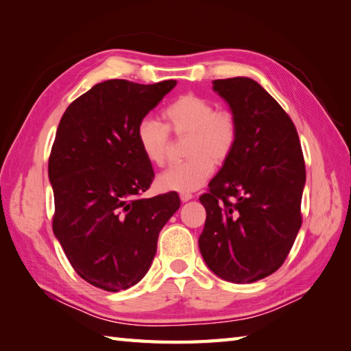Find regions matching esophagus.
<instances>
[{
  "label": "esophagus",
  "instance_id": "obj_1",
  "mask_svg": "<svg viewBox=\"0 0 351 351\" xmlns=\"http://www.w3.org/2000/svg\"><path fill=\"white\" fill-rule=\"evenodd\" d=\"M180 198H181L182 203H186V201H189V199H192V198H193V195H192V193H189V192H182V193H180Z\"/></svg>",
  "mask_w": 351,
  "mask_h": 351
}]
</instances>
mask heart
Segmentation results:
<instances>
[{"instance_id": "obj_1", "label": "heart", "mask_w": 351, "mask_h": 351, "mask_svg": "<svg viewBox=\"0 0 351 351\" xmlns=\"http://www.w3.org/2000/svg\"><path fill=\"white\" fill-rule=\"evenodd\" d=\"M164 123L145 117L136 127V142L145 159L162 165L167 159L170 134L186 139L189 159L171 164L158 176L159 189L167 192H192L209 180L215 164L234 153L240 138L239 119L229 110L215 108L212 100L184 94L162 111Z\"/></svg>"}]
</instances>
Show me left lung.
Wrapping results in <instances>:
<instances>
[{"label": "left lung", "mask_w": 351, "mask_h": 351, "mask_svg": "<svg viewBox=\"0 0 351 351\" xmlns=\"http://www.w3.org/2000/svg\"><path fill=\"white\" fill-rule=\"evenodd\" d=\"M239 119L234 153L199 197L206 209L199 251L218 277L252 283L287 260L302 226L305 159L277 100L247 77L213 80Z\"/></svg>", "instance_id": "left-lung-1"}]
</instances>
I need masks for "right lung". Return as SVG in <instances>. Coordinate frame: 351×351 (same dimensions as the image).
Instances as JSON below:
<instances>
[{
	"label": "right lung",
	"mask_w": 351,
	"mask_h": 351,
	"mask_svg": "<svg viewBox=\"0 0 351 351\" xmlns=\"http://www.w3.org/2000/svg\"><path fill=\"white\" fill-rule=\"evenodd\" d=\"M176 80L112 79L71 104L52 144V229L71 266L93 287L117 293L150 269L158 237L180 209L176 192L142 198L154 178L136 127Z\"/></svg>",
	"instance_id": "obj_1"
}]
</instances>
